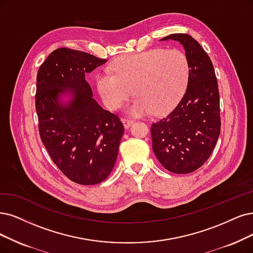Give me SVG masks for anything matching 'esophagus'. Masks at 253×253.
<instances>
[{"label":"esophagus","mask_w":253,"mask_h":253,"mask_svg":"<svg viewBox=\"0 0 253 253\" xmlns=\"http://www.w3.org/2000/svg\"><path fill=\"white\" fill-rule=\"evenodd\" d=\"M122 123H123L125 129H128L130 126L133 124V121L129 120V119H122Z\"/></svg>","instance_id":"34e87169"}]
</instances>
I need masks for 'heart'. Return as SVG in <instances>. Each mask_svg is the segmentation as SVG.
Returning <instances> with one entry per match:
<instances>
[{
    "label": "heart",
    "mask_w": 253,
    "mask_h": 253,
    "mask_svg": "<svg viewBox=\"0 0 253 253\" xmlns=\"http://www.w3.org/2000/svg\"><path fill=\"white\" fill-rule=\"evenodd\" d=\"M111 69L114 73L104 71L97 76L99 95L107 108L115 110L134 91L137 97L125 106L133 117L167 114L182 97L190 77L188 57L177 49L121 56Z\"/></svg>",
    "instance_id": "obj_1"
}]
</instances>
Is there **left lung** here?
Masks as SVG:
<instances>
[{
  "label": "left lung",
  "mask_w": 253,
  "mask_h": 253,
  "mask_svg": "<svg viewBox=\"0 0 253 253\" xmlns=\"http://www.w3.org/2000/svg\"><path fill=\"white\" fill-rule=\"evenodd\" d=\"M181 43L190 64L185 92L166 118L152 124V148L162 166L175 174L196 171L209 160L220 135V98L213 65L189 34L174 33L161 42Z\"/></svg>",
  "instance_id": "obj_1"
}]
</instances>
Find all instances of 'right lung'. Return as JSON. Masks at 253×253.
<instances>
[{"mask_svg":"<svg viewBox=\"0 0 253 253\" xmlns=\"http://www.w3.org/2000/svg\"><path fill=\"white\" fill-rule=\"evenodd\" d=\"M86 52L60 48L41 65L35 108L42 142L72 181L92 185L114 169L124 126L92 98L85 76L106 63Z\"/></svg>","mask_w":253,"mask_h":253,"instance_id":"right-lung-1","label":"right lung"}]
</instances>
